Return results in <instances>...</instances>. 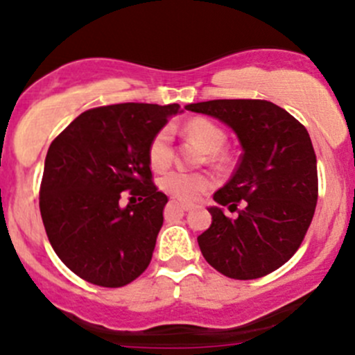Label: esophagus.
Instances as JSON below:
<instances>
[{"mask_svg": "<svg viewBox=\"0 0 355 355\" xmlns=\"http://www.w3.org/2000/svg\"><path fill=\"white\" fill-rule=\"evenodd\" d=\"M171 206H177V208L184 209V211H189V209H192V205H189V202H178V201H170Z\"/></svg>", "mask_w": 355, "mask_h": 355, "instance_id": "34e87169", "label": "esophagus"}]
</instances>
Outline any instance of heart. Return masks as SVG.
Segmentation results:
<instances>
[{
  "mask_svg": "<svg viewBox=\"0 0 355 355\" xmlns=\"http://www.w3.org/2000/svg\"><path fill=\"white\" fill-rule=\"evenodd\" d=\"M185 133L191 137L194 142H198L206 153L213 154V157H218V150L225 144L227 135L215 121L208 118H194L185 125ZM149 163L154 170H164L170 166L173 150H171V130L161 128L153 137L149 144ZM215 182L206 173H189V171L175 170L164 175L161 180V187L171 194L173 198L182 201H194L199 196L213 189Z\"/></svg>",
  "mask_w": 355,
  "mask_h": 355,
  "instance_id": "obj_1",
  "label": "heart"
}]
</instances>
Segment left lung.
<instances>
[{"instance_id":"left-lung-1","label":"left lung","mask_w":355,"mask_h":355,"mask_svg":"<svg viewBox=\"0 0 355 355\" xmlns=\"http://www.w3.org/2000/svg\"><path fill=\"white\" fill-rule=\"evenodd\" d=\"M229 125L243 154L213 199L211 225L198 237L202 257L230 279H258L300 248L318 205V161L305 126L267 101H208L185 105ZM237 211L229 219L221 209Z\"/></svg>"}]
</instances>
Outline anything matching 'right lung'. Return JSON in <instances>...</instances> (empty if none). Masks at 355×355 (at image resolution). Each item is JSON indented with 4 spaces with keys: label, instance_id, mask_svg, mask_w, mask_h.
Wrapping results in <instances>:
<instances>
[{
    "label": "right lung",
    "instance_id": "obj_1",
    "mask_svg": "<svg viewBox=\"0 0 355 355\" xmlns=\"http://www.w3.org/2000/svg\"><path fill=\"white\" fill-rule=\"evenodd\" d=\"M178 111V104L133 102L95 107L51 142L41 218L55 253L81 279L119 288L149 267L168 198L154 185L147 153ZM123 193L130 196L126 207Z\"/></svg>",
    "mask_w": 355,
    "mask_h": 355
}]
</instances>
